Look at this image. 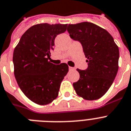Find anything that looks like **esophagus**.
I'll return each instance as SVG.
<instances>
[{"label": "esophagus", "instance_id": "obj_1", "mask_svg": "<svg viewBox=\"0 0 131 131\" xmlns=\"http://www.w3.org/2000/svg\"><path fill=\"white\" fill-rule=\"evenodd\" d=\"M69 70H70V71H72V70H75V68H72V67H69Z\"/></svg>", "mask_w": 131, "mask_h": 131}]
</instances>
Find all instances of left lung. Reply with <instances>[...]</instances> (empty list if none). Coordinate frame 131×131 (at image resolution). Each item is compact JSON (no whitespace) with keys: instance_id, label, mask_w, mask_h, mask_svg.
Returning a JSON list of instances; mask_svg holds the SVG:
<instances>
[{"instance_id":"1","label":"left lung","mask_w":131,"mask_h":131,"mask_svg":"<svg viewBox=\"0 0 131 131\" xmlns=\"http://www.w3.org/2000/svg\"><path fill=\"white\" fill-rule=\"evenodd\" d=\"M71 38L81 43L88 58L85 70L77 69L79 79L73 83L75 91L85 100H96L105 94L119 69V48L106 30L91 22L69 24Z\"/></svg>"}]
</instances>
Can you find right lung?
I'll use <instances>...</instances> for the list:
<instances>
[{
    "label": "right lung",
    "mask_w": 131,
    "mask_h": 131,
    "mask_svg": "<svg viewBox=\"0 0 131 131\" xmlns=\"http://www.w3.org/2000/svg\"><path fill=\"white\" fill-rule=\"evenodd\" d=\"M68 24L48 23L32 26L21 37L13 53L14 73L19 88L30 100L43 105L58 96L68 65H55L48 60L57 35Z\"/></svg>",
    "instance_id": "obj_1"
}]
</instances>
